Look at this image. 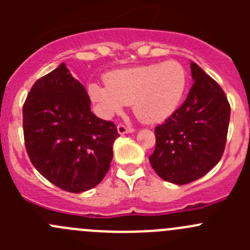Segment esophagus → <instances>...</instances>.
I'll use <instances>...</instances> for the list:
<instances>
[{"mask_svg":"<svg viewBox=\"0 0 250 250\" xmlns=\"http://www.w3.org/2000/svg\"><path fill=\"white\" fill-rule=\"evenodd\" d=\"M117 132H118V134L125 135V134H128V133L134 132V129H133V128H130V127H127V125H117Z\"/></svg>","mask_w":250,"mask_h":250,"instance_id":"1","label":"esophagus"}]
</instances>
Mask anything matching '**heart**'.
Masks as SVG:
<instances>
[{
	"instance_id": "b5f03b06",
	"label": "heart",
	"mask_w": 250,
	"mask_h": 250,
	"mask_svg": "<svg viewBox=\"0 0 250 250\" xmlns=\"http://www.w3.org/2000/svg\"><path fill=\"white\" fill-rule=\"evenodd\" d=\"M106 85L90 83L88 95L106 117L132 104L135 117L144 123L165 121L180 104L188 84V75L180 62L168 60L111 71Z\"/></svg>"
}]
</instances>
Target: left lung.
I'll list each match as a JSON object with an SVG mask.
<instances>
[{
	"label": "left lung",
	"mask_w": 250,
	"mask_h": 250,
	"mask_svg": "<svg viewBox=\"0 0 250 250\" xmlns=\"http://www.w3.org/2000/svg\"><path fill=\"white\" fill-rule=\"evenodd\" d=\"M193 85L184 104L156 127L148 157L160 178L175 185L195 181L220 161L230 123V104L220 85L191 62Z\"/></svg>",
	"instance_id": "left-lung-1"
}]
</instances>
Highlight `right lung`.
<instances>
[{
  "label": "right lung",
  "mask_w": 250,
  "mask_h": 250,
  "mask_svg": "<svg viewBox=\"0 0 250 250\" xmlns=\"http://www.w3.org/2000/svg\"><path fill=\"white\" fill-rule=\"evenodd\" d=\"M27 155L47 180L72 193L104 179L120 135L110 121L90 111L85 88L62 62L35 82L22 107Z\"/></svg>",
  "instance_id": "obj_1"
}]
</instances>
